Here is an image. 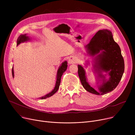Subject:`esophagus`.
<instances>
[{"label":"esophagus","instance_id":"obj_1","mask_svg":"<svg viewBox=\"0 0 135 135\" xmlns=\"http://www.w3.org/2000/svg\"><path fill=\"white\" fill-rule=\"evenodd\" d=\"M75 62V59L74 57L72 56L70 57L68 59V63L69 64H72V63H74Z\"/></svg>","mask_w":135,"mask_h":135}]
</instances>
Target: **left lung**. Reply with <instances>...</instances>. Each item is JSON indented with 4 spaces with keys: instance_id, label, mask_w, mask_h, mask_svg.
Returning a JSON list of instances; mask_svg holds the SVG:
<instances>
[{
    "instance_id": "1",
    "label": "left lung",
    "mask_w": 135,
    "mask_h": 135,
    "mask_svg": "<svg viewBox=\"0 0 135 135\" xmlns=\"http://www.w3.org/2000/svg\"><path fill=\"white\" fill-rule=\"evenodd\" d=\"M85 48L89 55L95 56L94 69L98 78L102 79L103 83L98 86V91L95 90L87 81L84 68L78 65V72L83 86L89 93L97 95L110 93L118 86L124 72V61L121 49L114 40L112 32L108 30L98 31ZM103 71L109 73L108 80L102 74Z\"/></svg>"
}]
</instances>
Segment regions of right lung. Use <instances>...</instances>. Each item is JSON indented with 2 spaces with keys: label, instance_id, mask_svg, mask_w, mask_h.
Segmentation results:
<instances>
[{
  "label": "right lung",
  "instance_id": "right-lung-1",
  "mask_svg": "<svg viewBox=\"0 0 135 135\" xmlns=\"http://www.w3.org/2000/svg\"><path fill=\"white\" fill-rule=\"evenodd\" d=\"M30 40V38L27 36V34H21L20 35V36L18 38L17 40V46H18L20 44H21V42H23L25 41H29ZM67 62L66 61L65 62H63L61 65L59 67L58 70H57V76H56V85L55 86L54 89V90L50 92V93L46 94L44 96H42L41 97H39V99H40V100H43V99L47 98L49 97H51L53 95H54L57 91L59 87H60V85L61 83V76L63 75V73L65 72L67 68ZM12 77H14V72H13V68L12 67Z\"/></svg>",
  "mask_w": 135,
  "mask_h": 135
}]
</instances>
